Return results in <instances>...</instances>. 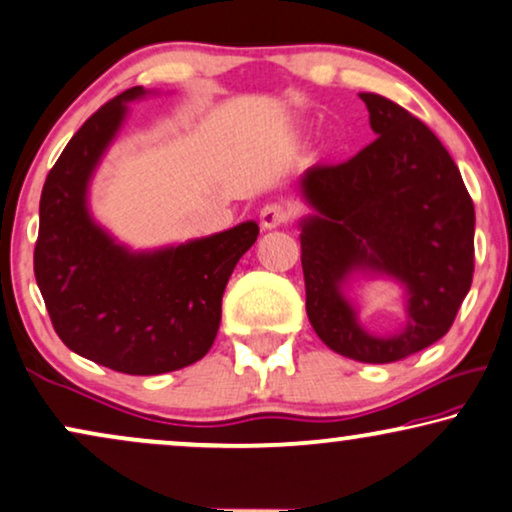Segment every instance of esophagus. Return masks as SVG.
I'll return each mask as SVG.
<instances>
[{
  "instance_id": "esophagus-1",
  "label": "esophagus",
  "mask_w": 512,
  "mask_h": 512,
  "mask_svg": "<svg viewBox=\"0 0 512 512\" xmlns=\"http://www.w3.org/2000/svg\"><path fill=\"white\" fill-rule=\"evenodd\" d=\"M288 219H290V210L286 208V205L271 203V205H267V208H262V212H260L262 229H276V226L288 224Z\"/></svg>"
}]
</instances>
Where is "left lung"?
Instances as JSON below:
<instances>
[{
	"instance_id": "obj_1",
	"label": "left lung",
	"mask_w": 512,
	"mask_h": 512,
	"mask_svg": "<svg viewBox=\"0 0 512 512\" xmlns=\"http://www.w3.org/2000/svg\"><path fill=\"white\" fill-rule=\"evenodd\" d=\"M373 144L340 165H314L300 193L307 316L333 352L390 364L444 338L475 271V208L461 172L430 127L380 94H359ZM390 275L407 290V326L363 331L344 286L352 273Z\"/></svg>"
}]
</instances>
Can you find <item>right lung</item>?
<instances>
[{
    "mask_svg": "<svg viewBox=\"0 0 512 512\" xmlns=\"http://www.w3.org/2000/svg\"><path fill=\"white\" fill-rule=\"evenodd\" d=\"M146 96L132 87L77 129L51 167L40 198L35 278L63 345L118 373L160 375L196 364L217 338L231 271L260 226L132 252L94 222L87 191L99 160Z\"/></svg>",
    "mask_w": 512,
    "mask_h": 512,
    "instance_id": "right-lung-1",
    "label": "right lung"
}]
</instances>
